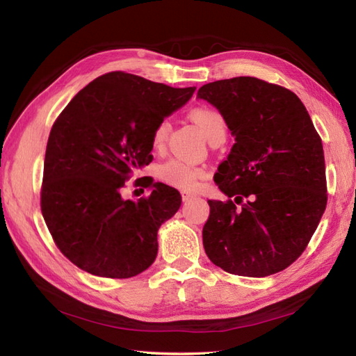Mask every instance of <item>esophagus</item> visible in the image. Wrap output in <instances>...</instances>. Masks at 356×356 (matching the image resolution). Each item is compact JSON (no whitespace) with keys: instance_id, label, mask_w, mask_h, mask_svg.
<instances>
[{"instance_id":"obj_1","label":"esophagus","mask_w":356,"mask_h":356,"mask_svg":"<svg viewBox=\"0 0 356 356\" xmlns=\"http://www.w3.org/2000/svg\"><path fill=\"white\" fill-rule=\"evenodd\" d=\"M193 197H194V194L188 193V191H182V200H184V202H188V200L193 199Z\"/></svg>"}]
</instances>
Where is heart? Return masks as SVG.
Returning a JSON list of instances; mask_svg holds the SVG:
<instances>
[{
    "mask_svg": "<svg viewBox=\"0 0 356 356\" xmlns=\"http://www.w3.org/2000/svg\"><path fill=\"white\" fill-rule=\"evenodd\" d=\"M190 119L200 128V131L207 136V139H216V138H225L226 134V119L218 110L208 107V105H202V107H195L190 111ZM170 133V122L162 119L159 122L153 133H151V145L154 149H161L165 145V140L168 138ZM203 168L194 165L184 159H170L159 168V177H161L165 184L171 186H176L179 190L191 191L197 186L199 179L203 177Z\"/></svg>",
    "mask_w": 356,
    "mask_h": 356,
    "instance_id": "1",
    "label": "heart"
}]
</instances>
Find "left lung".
Instances as JSON below:
<instances>
[{"mask_svg": "<svg viewBox=\"0 0 356 356\" xmlns=\"http://www.w3.org/2000/svg\"><path fill=\"white\" fill-rule=\"evenodd\" d=\"M226 119L236 143L214 176L232 200H208L203 248L216 266L268 277L303 254L327 203L321 138L300 97L266 81L238 76L199 88Z\"/></svg>", "mask_w": 356, "mask_h": 356, "instance_id": "1", "label": "left lung"}]
</instances>
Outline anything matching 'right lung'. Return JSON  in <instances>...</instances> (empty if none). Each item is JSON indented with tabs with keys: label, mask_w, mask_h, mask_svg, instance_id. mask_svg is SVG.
<instances>
[{
	"label": "right lung",
	"mask_w": 356,
	"mask_h": 356,
	"mask_svg": "<svg viewBox=\"0 0 356 356\" xmlns=\"http://www.w3.org/2000/svg\"><path fill=\"white\" fill-rule=\"evenodd\" d=\"M194 92L111 72L82 88L53 124L41 211L59 251L82 270L130 278L156 260L157 231L177 213L180 193L153 179L148 197L125 200L120 191L153 161L154 127Z\"/></svg>",
	"instance_id": "obj_1"
}]
</instances>
